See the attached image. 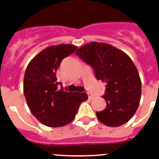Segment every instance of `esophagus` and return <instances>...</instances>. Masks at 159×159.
<instances>
[{"instance_id": "1", "label": "esophagus", "mask_w": 159, "mask_h": 159, "mask_svg": "<svg viewBox=\"0 0 159 159\" xmlns=\"http://www.w3.org/2000/svg\"><path fill=\"white\" fill-rule=\"evenodd\" d=\"M88 98H89V99H93L94 95H92V93H90V92H88Z\"/></svg>"}]
</instances>
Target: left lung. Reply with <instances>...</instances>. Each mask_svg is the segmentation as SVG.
<instances>
[{
	"instance_id": "1",
	"label": "left lung",
	"mask_w": 159,
	"mask_h": 159,
	"mask_svg": "<svg viewBox=\"0 0 159 159\" xmlns=\"http://www.w3.org/2000/svg\"><path fill=\"white\" fill-rule=\"evenodd\" d=\"M93 68L97 80L106 84L103 99L107 107L96 112L108 127H119L134 116L140 102L142 84L131 59L123 51L104 43H88L75 52Z\"/></svg>"
}]
</instances>
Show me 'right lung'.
I'll list each match as a JSON object with an SVG mask.
<instances>
[{
    "label": "right lung",
    "mask_w": 159,
    "mask_h": 159,
    "mask_svg": "<svg viewBox=\"0 0 159 159\" xmlns=\"http://www.w3.org/2000/svg\"><path fill=\"white\" fill-rule=\"evenodd\" d=\"M76 49L72 44L50 46L36 55L25 70L24 94L27 104L32 115L48 127L71 123L81 102L88 98L86 93L67 92L58 88L61 84L57 82V69Z\"/></svg>",
    "instance_id": "right-lung-1"
}]
</instances>
